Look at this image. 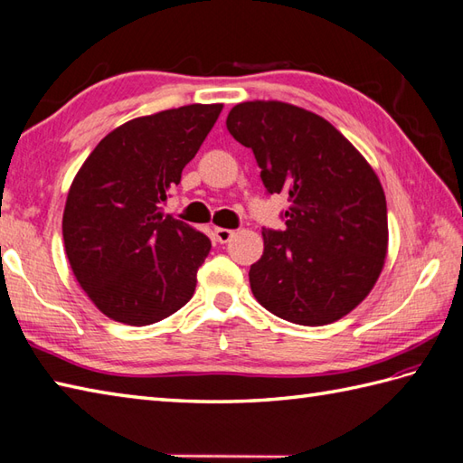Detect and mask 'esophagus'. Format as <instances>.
Segmentation results:
<instances>
[{"instance_id": "esophagus-1", "label": "esophagus", "mask_w": 463, "mask_h": 463, "mask_svg": "<svg viewBox=\"0 0 463 463\" xmlns=\"http://www.w3.org/2000/svg\"><path fill=\"white\" fill-rule=\"evenodd\" d=\"M232 234H234V231H231V229H214V239L219 241L221 244H224V242H229L231 239H232Z\"/></svg>"}]
</instances>
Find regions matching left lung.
<instances>
[{"mask_svg":"<svg viewBox=\"0 0 463 463\" xmlns=\"http://www.w3.org/2000/svg\"><path fill=\"white\" fill-rule=\"evenodd\" d=\"M226 129L249 146L269 194L284 193V231L262 229L250 288L274 317L330 324L376 284L388 249L386 196L376 173L340 131L280 101L234 105Z\"/></svg>","mask_w":463,"mask_h":463,"instance_id":"1","label":"left lung"}]
</instances>
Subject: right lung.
Listing matches in <instances>:
<instances>
[{
    "instance_id": "right-lung-1",
    "label": "right lung",
    "mask_w": 463,
    "mask_h": 463,
    "mask_svg": "<svg viewBox=\"0 0 463 463\" xmlns=\"http://www.w3.org/2000/svg\"><path fill=\"white\" fill-rule=\"evenodd\" d=\"M222 105H186L127 121L73 179L63 213L77 282L105 317L146 326L183 308L211 239L163 214V203Z\"/></svg>"
}]
</instances>
